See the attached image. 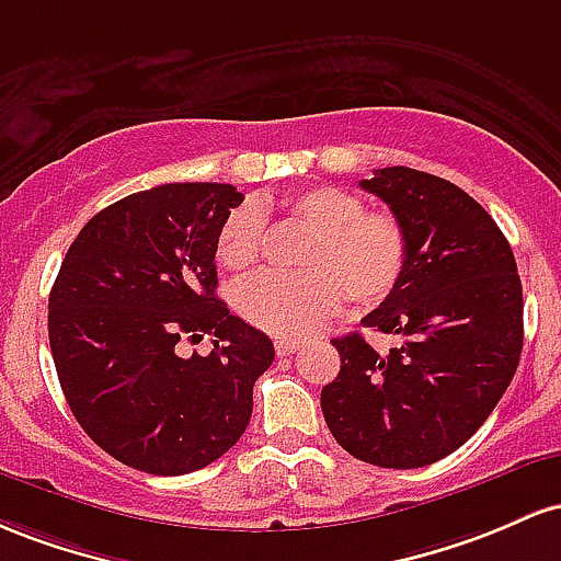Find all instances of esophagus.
<instances>
[{
	"label": "esophagus",
	"instance_id": "obj_1",
	"mask_svg": "<svg viewBox=\"0 0 561 561\" xmlns=\"http://www.w3.org/2000/svg\"><path fill=\"white\" fill-rule=\"evenodd\" d=\"M299 347H301L299 339H278V342H275V352H278L280 357L294 355V352H297Z\"/></svg>",
	"mask_w": 561,
	"mask_h": 561
}]
</instances>
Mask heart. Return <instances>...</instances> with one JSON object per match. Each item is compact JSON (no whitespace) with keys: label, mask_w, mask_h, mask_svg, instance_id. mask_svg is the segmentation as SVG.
Wrapping results in <instances>:
<instances>
[{"label":"heart","mask_w":561,"mask_h":561,"mask_svg":"<svg viewBox=\"0 0 561 561\" xmlns=\"http://www.w3.org/2000/svg\"><path fill=\"white\" fill-rule=\"evenodd\" d=\"M286 211L310 230L301 273H260L238 283L232 307L254 329L299 339L318 331L344 299L376 307L394 294L408 267V232L394 214L365 211V201L336 185L286 198ZM264 206L241 204L222 219L214 254L222 267L247 273L262 254Z\"/></svg>","instance_id":"obj_1"}]
</instances>
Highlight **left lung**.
<instances>
[{"label": "left lung", "instance_id": "left-lung-1", "mask_svg": "<svg viewBox=\"0 0 561 561\" xmlns=\"http://www.w3.org/2000/svg\"><path fill=\"white\" fill-rule=\"evenodd\" d=\"M408 232L400 286L363 318L394 333L379 355L363 333L333 339L342 368L320 392L344 450L383 469L439 461L493 413L522 355V283L499 225L453 182L408 167L360 182Z\"/></svg>", "mask_w": 561, "mask_h": 561}]
</instances>
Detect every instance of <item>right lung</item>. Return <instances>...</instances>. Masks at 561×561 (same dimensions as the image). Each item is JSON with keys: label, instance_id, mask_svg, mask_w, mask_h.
I'll return each instance as SVG.
<instances>
[{"label": "right lung", "instance_id": "1", "mask_svg": "<svg viewBox=\"0 0 561 561\" xmlns=\"http://www.w3.org/2000/svg\"><path fill=\"white\" fill-rule=\"evenodd\" d=\"M243 193L169 182L98 211L49 291V350L68 408L116 461L178 477L247 432L273 342L217 299L214 241ZM211 332L209 356L180 335Z\"/></svg>", "mask_w": 561, "mask_h": 561}]
</instances>
